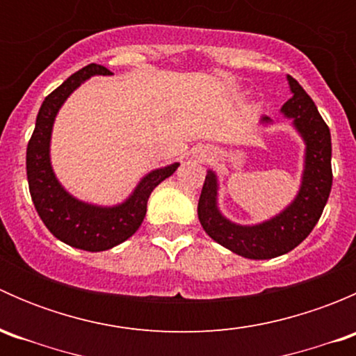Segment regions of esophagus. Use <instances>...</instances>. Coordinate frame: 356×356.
Here are the masks:
<instances>
[{
	"mask_svg": "<svg viewBox=\"0 0 356 356\" xmlns=\"http://www.w3.org/2000/svg\"><path fill=\"white\" fill-rule=\"evenodd\" d=\"M193 156H195L198 161H204L208 160V156H210V149L204 148V146H198V148L193 149Z\"/></svg>",
	"mask_w": 356,
	"mask_h": 356,
	"instance_id": "34e87169",
	"label": "esophagus"
}]
</instances>
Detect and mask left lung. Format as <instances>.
I'll use <instances>...</instances> for the list:
<instances>
[{
  "instance_id": "left-lung-1",
  "label": "left lung",
  "mask_w": 356,
  "mask_h": 356,
  "mask_svg": "<svg viewBox=\"0 0 356 356\" xmlns=\"http://www.w3.org/2000/svg\"><path fill=\"white\" fill-rule=\"evenodd\" d=\"M286 79L293 96L282 105L281 113L291 120L305 143L301 184L294 200L268 220L236 224L218 208V177L213 170H207L198 201V218L204 232L232 253L251 260L281 257L300 245L317 225L332 186V146L327 124L296 79L291 75ZM260 124L270 125L272 118L264 115Z\"/></svg>"
}]
</instances>
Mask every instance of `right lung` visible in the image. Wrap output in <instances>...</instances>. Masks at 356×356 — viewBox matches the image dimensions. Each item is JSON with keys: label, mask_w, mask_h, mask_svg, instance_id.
<instances>
[{"label": "right lung", "mask_w": 356, "mask_h": 356, "mask_svg": "<svg viewBox=\"0 0 356 356\" xmlns=\"http://www.w3.org/2000/svg\"><path fill=\"white\" fill-rule=\"evenodd\" d=\"M110 74L108 68L96 63L72 74L44 98L27 145L29 191L38 215L56 239L84 251H105L131 238L145 220L153 189L181 165L175 161L148 172L127 198L111 207L82 201L63 188L51 165V134L56 115L68 96L88 79Z\"/></svg>", "instance_id": "right-lung-1"}]
</instances>
